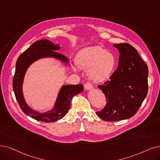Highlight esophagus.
<instances>
[{
	"instance_id": "obj_1",
	"label": "esophagus",
	"mask_w": 160,
	"mask_h": 160,
	"mask_svg": "<svg viewBox=\"0 0 160 160\" xmlns=\"http://www.w3.org/2000/svg\"><path fill=\"white\" fill-rule=\"evenodd\" d=\"M84 88L86 90H90L93 89V86L90 84V83H86V84L84 85Z\"/></svg>"
}]
</instances>
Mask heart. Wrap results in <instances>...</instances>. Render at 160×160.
Wrapping results in <instances>:
<instances>
[{"label":"heart","instance_id":"heart-1","mask_svg":"<svg viewBox=\"0 0 160 160\" xmlns=\"http://www.w3.org/2000/svg\"><path fill=\"white\" fill-rule=\"evenodd\" d=\"M78 68L86 70L88 77L95 82L108 79L117 67L116 55L100 46L85 48L75 58Z\"/></svg>","mask_w":160,"mask_h":160}]
</instances>
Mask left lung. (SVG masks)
Masks as SVG:
<instances>
[{"instance_id":"obj_1","label":"left lung","mask_w":160,"mask_h":160,"mask_svg":"<svg viewBox=\"0 0 160 160\" xmlns=\"http://www.w3.org/2000/svg\"><path fill=\"white\" fill-rule=\"evenodd\" d=\"M113 46L120 53L118 67L109 80L98 86L106 97L107 104L96 114L107 122L134 116L148 93V66L137 50L128 43Z\"/></svg>"}]
</instances>
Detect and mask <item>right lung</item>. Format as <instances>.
I'll return each instance as SVG.
<instances>
[{
  "instance_id": "add662e5",
  "label": "right lung",
  "mask_w": 160,
  "mask_h": 160,
  "mask_svg": "<svg viewBox=\"0 0 160 160\" xmlns=\"http://www.w3.org/2000/svg\"><path fill=\"white\" fill-rule=\"evenodd\" d=\"M59 46L46 39L37 41L19 55L16 62L13 78V89L16 98L23 112L38 121L50 123L63 118L71 107L72 97L84 90L82 84L63 85L59 90L53 108L45 112L33 110L27 104L23 93V83L26 71L32 63L42 58H53L66 65H68V58L56 52L61 49Z\"/></svg>"
}]
</instances>
